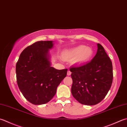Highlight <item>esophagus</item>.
<instances>
[{"instance_id":"1","label":"esophagus","mask_w":127,"mask_h":127,"mask_svg":"<svg viewBox=\"0 0 127 127\" xmlns=\"http://www.w3.org/2000/svg\"><path fill=\"white\" fill-rule=\"evenodd\" d=\"M71 74V72L70 70H68L67 71V75L68 76H70Z\"/></svg>"}]
</instances>
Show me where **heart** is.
Listing matches in <instances>:
<instances>
[{
	"instance_id": "obj_1",
	"label": "heart",
	"mask_w": 127,
	"mask_h": 127,
	"mask_svg": "<svg viewBox=\"0 0 127 127\" xmlns=\"http://www.w3.org/2000/svg\"><path fill=\"white\" fill-rule=\"evenodd\" d=\"M93 54V49L91 47L80 45L65 52V57L66 58L75 59V63L81 64L90 61Z\"/></svg>"
}]
</instances>
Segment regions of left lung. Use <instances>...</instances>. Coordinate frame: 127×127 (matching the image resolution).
<instances>
[{"mask_svg":"<svg viewBox=\"0 0 127 127\" xmlns=\"http://www.w3.org/2000/svg\"><path fill=\"white\" fill-rule=\"evenodd\" d=\"M73 80L72 95L83 105H95L105 97L113 80V67L103 47L97 44V51L91 62L70 68Z\"/></svg>","mask_w":127,"mask_h":127,"instance_id":"left-lung-1","label":"left lung"}]
</instances>
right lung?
<instances>
[{"mask_svg": "<svg viewBox=\"0 0 127 127\" xmlns=\"http://www.w3.org/2000/svg\"><path fill=\"white\" fill-rule=\"evenodd\" d=\"M52 41H38L21 52L16 65L17 85L26 100L33 105L45 104L55 95L68 69L51 66L49 49Z\"/></svg>", "mask_w": 127, "mask_h": 127, "instance_id": "add662e5", "label": "right lung"}]
</instances>
